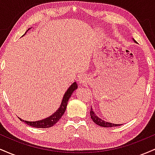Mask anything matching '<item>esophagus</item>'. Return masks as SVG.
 Returning <instances> with one entry per match:
<instances>
[{"label":"esophagus","instance_id":"esophagus-1","mask_svg":"<svg viewBox=\"0 0 155 155\" xmlns=\"http://www.w3.org/2000/svg\"><path fill=\"white\" fill-rule=\"evenodd\" d=\"M78 81H79V83L80 84H84L86 82V79H85V77L84 76H79V77H78Z\"/></svg>","mask_w":155,"mask_h":155}]
</instances>
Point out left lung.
Here are the masks:
<instances>
[{
    "label": "left lung",
    "mask_w": 155,
    "mask_h": 155,
    "mask_svg": "<svg viewBox=\"0 0 155 155\" xmlns=\"http://www.w3.org/2000/svg\"><path fill=\"white\" fill-rule=\"evenodd\" d=\"M133 41L136 43V41H135L134 38L133 39ZM90 117H91V119L92 120V121H93L96 124L101 126V127H117V126L122 125L121 124H114V123H111V122H108L107 121H105L104 120H102V119H101L100 117L97 116V114H96L95 111H93V109H92V107H91V111H90Z\"/></svg>",
    "instance_id": "left-lung-1"
}]
</instances>
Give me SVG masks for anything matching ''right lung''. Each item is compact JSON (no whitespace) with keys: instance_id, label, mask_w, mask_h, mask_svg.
<instances>
[{"instance_id":"obj_1","label":"right lung","mask_w":155,"mask_h":155,"mask_svg":"<svg viewBox=\"0 0 155 155\" xmlns=\"http://www.w3.org/2000/svg\"><path fill=\"white\" fill-rule=\"evenodd\" d=\"M31 28L28 29V31L25 32V33L28 32ZM25 33L24 35H25ZM22 35V36H23ZM78 88V85L76 81H74V83L69 87L68 89L67 90V91L65 92L64 94L63 100H62L61 104H60V107L58 108L56 111L54 112V114L51 115V116L47 117V118L43 119L41 120H38V121H35V122H29V121H26L24 120H22L21 118H19L22 122H24L25 123L28 124V125L32 126L33 127H37V128H47V127H50L51 126H53L54 124H55L58 121L60 120V119L61 118L62 116L65 113V109H66L67 107V104L68 102L69 98L71 97V96L73 94L76 89Z\"/></svg>"}]
</instances>
